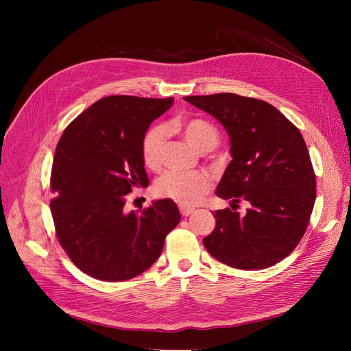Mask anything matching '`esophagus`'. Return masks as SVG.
<instances>
[{
	"instance_id": "34e87169",
	"label": "esophagus",
	"mask_w": 351,
	"mask_h": 351,
	"mask_svg": "<svg viewBox=\"0 0 351 351\" xmlns=\"http://www.w3.org/2000/svg\"><path fill=\"white\" fill-rule=\"evenodd\" d=\"M179 209H180V213H182V216H189V215H192L193 213V208H189V206H179Z\"/></svg>"
}]
</instances>
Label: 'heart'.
<instances>
[{
  "mask_svg": "<svg viewBox=\"0 0 351 351\" xmlns=\"http://www.w3.org/2000/svg\"><path fill=\"white\" fill-rule=\"evenodd\" d=\"M180 132L195 151L204 154L217 145L219 135L216 129L202 119H191L183 122ZM166 143V129L155 126L143 138L142 158L145 165L152 171L162 166L163 151ZM210 183L205 173L191 172H168L160 176L155 183V192L162 197L178 202L182 206H195L209 192Z\"/></svg>",
  "mask_w": 351,
  "mask_h": 351,
  "instance_id": "1",
  "label": "heart"
}]
</instances>
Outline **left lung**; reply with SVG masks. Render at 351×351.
<instances>
[{
    "label": "left lung",
    "instance_id": "left-lung-1",
    "mask_svg": "<svg viewBox=\"0 0 351 351\" xmlns=\"http://www.w3.org/2000/svg\"><path fill=\"white\" fill-rule=\"evenodd\" d=\"M229 135L232 160L216 188L230 208L216 210L204 237L216 261L259 270L283 261L303 237L316 200V176L299 129L273 105L236 94L185 97ZM241 199L250 209L234 210Z\"/></svg>",
    "mask_w": 351,
    "mask_h": 351
}]
</instances>
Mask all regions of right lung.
<instances>
[{"instance_id":"add662e5","label":"right lung","mask_w":351,"mask_h":351,"mask_svg":"<svg viewBox=\"0 0 351 351\" xmlns=\"http://www.w3.org/2000/svg\"><path fill=\"white\" fill-rule=\"evenodd\" d=\"M173 98L105 97L64 131L55 149L51 213L62 249L80 270L104 282H123L149 269L180 213L159 199L139 215L126 213V195L149 185L142 143L147 128Z\"/></svg>"}]
</instances>
